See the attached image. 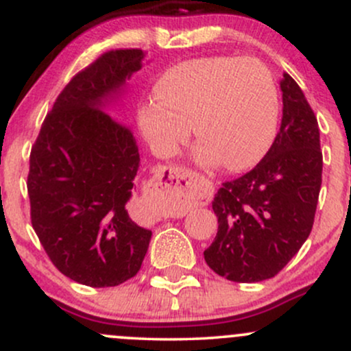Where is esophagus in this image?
<instances>
[{"label":"esophagus","instance_id":"1","mask_svg":"<svg viewBox=\"0 0 351 351\" xmlns=\"http://www.w3.org/2000/svg\"><path fill=\"white\" fill-rule=\"evenodd\" d=\"M162 176L167 178V186L175 193L176 199H203L206 198V184L198 173L186 170L184 167H170L162 168ZM156 221H160L163 215H156Z\"/></svg>","mask_w":351,"mask_h":351}]
</instances>
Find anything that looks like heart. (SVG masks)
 <instances>
[{
  "label": "heart",
  "instance_id": "obj_1",
  "mask_svg": "<svg viewBox=\"0 0 351 351\" xmlns=\"http://www.w3.org/2000/svg\"><path fill=\"white\" fill-rule=\"evenodd\" d=\"M155 102L140 107L145 138L170 155L189 135L201 140L199 160L245 170L272 145L279 120V94L259 59L211 56L168 69L155 86Z\"/></svg>",
  "mask_w": 351,
  "mask_h": 351
}]
</instances>
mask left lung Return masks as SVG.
I'll return each instance as SVG.
<instances>
[{
  "instance_id": "left-lung-1",
  "label": "left lung",
  "mask_w": 351,
  "mask_h": 351,
  "mask_svg": "<svg viewBox=\"0 0 351 351\" xmlns=\"http://www.w3.org/2000/svg\"><path fill=\"white\" fill-rule=\"evenodd\" d=\"M282 123L251 171L226 181L213 201L217 234L204 261L232 282L277 276L307 241L322 186L320 132L299 84L280 80Z\"/></svg>"
}]
</instances>
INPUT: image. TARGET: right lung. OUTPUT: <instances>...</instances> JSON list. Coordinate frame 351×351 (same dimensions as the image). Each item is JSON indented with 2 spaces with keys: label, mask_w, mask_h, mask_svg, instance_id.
<instances>
[{
  "label": "right lung",
  "mask_w": 351,
  "mask_h": 351,
  "mask_svg": "<svg viewBox=\"0 0 351 351\" xmlns=\"http://www.w3.org/2000/svg\"><path fill=\"white\" fill-rule=\"evenodd\" d=\"M147 52L115 49L62 88L31 148V224L56 269L88 287H115L140 271L152 231L128 215L138 170L130 128L107 114Z\"/></svg>",
  "instance_id": "1"
}]
</instances>
